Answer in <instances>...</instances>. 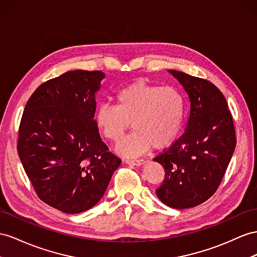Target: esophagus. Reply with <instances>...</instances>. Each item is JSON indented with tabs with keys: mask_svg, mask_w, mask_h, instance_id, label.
Segmentation results:
<instances>
[{
	"mask_svg": "<svg viewBox=\"0 0 257 257\" xmlns=\"http://www.w3.org/2000/svg\"><path fill=\"white\" fill-rule=\"evenodd\" d=\"M146 163V161L144 160H126V164H128V165H135V166H141L143 165V164Z\"/></svg>",
	"mask_w": 257,
	"mask_h": 257,
	"instance_id": "obj_1",
	"label": "esophagus"
}]
</instances>
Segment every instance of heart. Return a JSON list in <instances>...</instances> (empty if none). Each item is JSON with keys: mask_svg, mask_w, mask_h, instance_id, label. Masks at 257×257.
I'll list each match as a JSON object with an SVG mask.
<instances>
[{"mask_svg": "<svg viewBox=\"0 0 257 257\" xmlns=\"http://www.w3.org/2000/svg\"><path fill=\"white\" fill-rule=\"evenodd\" d=\"M185 113V97L177 88L136 81L118 91L116 105L101 104L94 120L110 141L119 140L133 122L135 131L117 144L116 151L138 156L152 146L163 149L173 143L180 134Z\"/></svg>", "mask_w": 257, "mask_h": 257, "instance_id": "1", "label": "heart"}]
</instances>
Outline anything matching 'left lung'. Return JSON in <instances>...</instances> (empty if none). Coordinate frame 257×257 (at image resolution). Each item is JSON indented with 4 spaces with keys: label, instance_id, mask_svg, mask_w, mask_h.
<instances>
[{
    "label": "left lung",
    "instance_id": "obj_1",
    "mask_svg": "<svg viewBox=\"0 0 257 257\" xmlns=\"http://www.w3.org/2000/svg\"><path fill=\"white\" fill-rule=\"evenodd\" d=\"M168 72L187 92L190 113L183 135L154 159L165 169L156 195L167 206L183 209L200 205L215 193L236 140L227 101L216 85L181 71Z\"/></svg>",
    "mask_w": 257,
    "mask_h": 257
}]
</instances>
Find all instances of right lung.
Here are the masks:
<instances>
[{
    "label": "right lung",
    "instance_id": "right-lung-1",
    "mask_svg": "<svg viewBox=\"0 0 257 257\" xmlns=\"http://www.w3.org/2000/svg\"><path fill=\"white\" fill-rule=\"evenodd\" d=\"M102 71L70 70L42 83L28 100L18 155L38 196L67 214L93 207L120 160L108 152L95 124Z\"/></svg>",
    "mask_w": 257,
    "mask_h": 257
}]
</instances>
